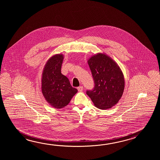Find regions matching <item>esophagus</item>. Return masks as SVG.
<instances>
[{"mask_svg": "<svg viewBox=\"0 0 160 160\" xmlns=\"http://www.w3.org/2000/svg\"><path fill=\"white\" fill-rule=\"evenodd\" d=\"M83 86H79L77 88V89H78L79 92H82L83 91Z\"/></svg>", "mask_w": 160, "mask_h": 160, "instance_id": "34e87169", "label": "esophagus"}]
</instances>
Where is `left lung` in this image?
Wrapping results in <instances>:
<instances>
[{
    "instance_id": "8db88e82",
    "label": "left lung",
    "mask_w": 160,
    "mask_h": 160,
    "mask_svg": "<svg viewBox=\"0 0 160 160\" xmlns=\"http://www.w3.org/2000/svg\"><path fill=\"white\" fill-rule=\"evenodd\" d=\"M95 83L94 88L86 94L95 107L106 110L118 102L125 88V79L116 62L105 53L98 52L88 60Z\"/></svg>"
}]
</instances>
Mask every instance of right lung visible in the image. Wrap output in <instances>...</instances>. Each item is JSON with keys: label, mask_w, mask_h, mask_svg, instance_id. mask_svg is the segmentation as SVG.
<instances>
[{"label": "right lung", "mask_w": 160, "mask_h": 160, "mask_svg": "<svg viewBox=\"0 0 160 160\" xmlns=\"http://www.w3.org/2000/svg\"><path fill=\"white\" fill-rule=\"evenodd\" d=\"M64 55H54L44 65L41 79L42 92L46 101L55 109L68 105L78 92L70 85L68 79L61 73Z\"/></svg>", "instance_id": "obj_1"}]
</instances>
